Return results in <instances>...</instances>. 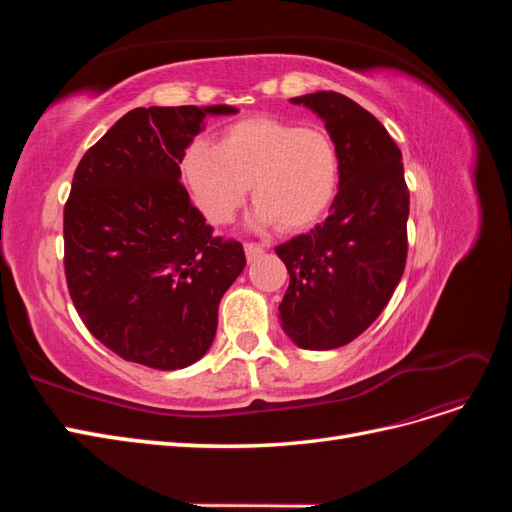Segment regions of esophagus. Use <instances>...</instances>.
I'll list each match as a JSON object with an SVG mask.
<instances>
[{"instance_id":"obj_1","label":"esophagus","mask_w":512,"mask_h":512,"mask_svg":"<svg viewBox=\"0 0 512 512\" xmlns=\"http://www.w3.org/2000/svg\"><path fill=\"white\" fill-rule=\"evenodd\" d=\"M260 254H265V245L262 243H250L247 241L245 243V256H247V260H256Z\"/></svg>"}]
</instances>
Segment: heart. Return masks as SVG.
Returning <instances> with one entry per match:
<instances>
[{
  "label": "heart",
  "mask_w": 512,
  "mask_h": 512,
  "mask_svg": "<svg viewBox=\"0 0 512 512\" xmlns=\"http://www.w3.org/2000/svg\"><path fill=\"white\" fill-rule=\"evenodd\" d=\"M181 168L213 224L232 220L252 185L258 224L299 230L329 209L339 183L337 149L327 132L271 117L232 123L220 145L198 138Z\"/></svg>",
  "instance_id": "obj_1"
}]
</instances>
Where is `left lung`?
Returning a JSON list of instances; mask_svg holds the SVG:
<instances>
[{
	"mask_svg": "<svg viewBox=\"0 0 512 512\" xmlns=\"http://www.w3.org/2000/svg\"><path fill=\"white\" fill-rule=\"evenodd\" d=\"M290 102L324 121L339 188L327 220L275 247L290 275L280 320L299 348L333 350L380 316L404 275L410 192L399 147L363 106L337 91Z\"/></svg>",
	"mask_w": 512,
	"mask_h": 512,
	"instance_id": "left-lung-1",
	"label": "left lung"
}]
</instances>
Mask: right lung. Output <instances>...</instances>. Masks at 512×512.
<instances>
[{
	"instance_id": "add662e5",
	"label": "right lung",
	"mask_w": 512,
	"mask_h": 512,
	"mask_svg": "<svg viewBox=\"0 0 512 512\" xmlns=\"http://www.w3.org/2000/svg\"><path fill=\"white\" fill-rule=\"evenodd\" d=\"M237 108L149 106L123 115L76 166L64 209V267L89 333L121 359L183 369L203 359L224 292L245 267L181 185L207 115Z\"/></svg>"
}]
</instances>
